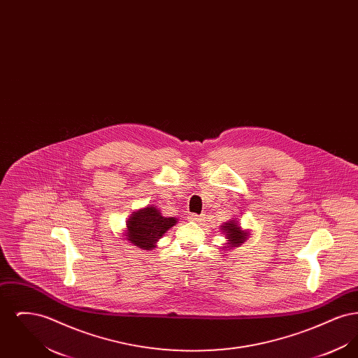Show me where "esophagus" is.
<instances>
[{
	"instance_id": "obj_1",
	"label": "esophagus",
	"mask_w": 358,
	"mask_h": 358,
	"mask_svg": "<svg viewBox=\"0 0 358 358\" xmlns=\"http://www.w3.org/2000/svg\"><path fill=\"white\" fill-rule=\"evenodd\" d=\"M187 219L190 220V222H199L200 220H203V216H200V215H194V213H192V215H189L187 216Z\"/></svg>"
}]
</instances>
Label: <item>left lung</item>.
I'll use <instances>...</instances> for the list:
<instances>
[{
    "label": "left lung",
    "instance_id": "1",
    "mask_svg": "<svg viewBox=\"0 0 358 358\" xmlns=\"http://www.w3.org/2000/svg\"><path fill=\"white\" fill-rule=\"evenodd\" d=\"M222 232H227L225 236L231 240L232 247H235V245H238L240 243H243L244 238L247 236L244 232L240 231V227H238V222H227V224L222 227Z\"/></svg>",
    "mask_w": 358,
    "mask_h": 358
}]
</instances>
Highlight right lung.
Segmentation results:
<instances>
[{
	"label": "right lung",
	"instance_id": "obj_1",
	"mask_svg": "<svg viewBox=\"0 0 358 358\" xmlns=\"http://www.w3.org/2000/svg\"><path fill=\"white\" fill-rule=\"evenodd\" d=\"M177 222L173 217H164L155 206L134 212L127 224V240L134 245L150 250L155 241Z\"/></svg>",
	"mask_w": 358,
	"mask_h": 358
}]
</instances>
